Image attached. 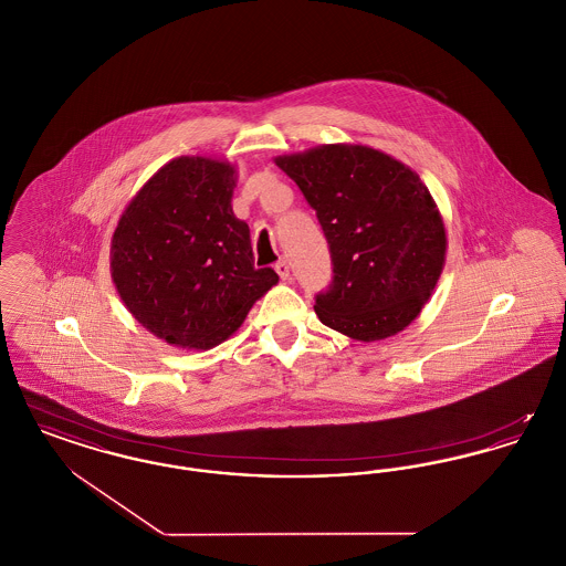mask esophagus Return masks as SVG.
<instances>
[{
    "mask_svg": "<svg viewBox=\"0 0 566 566\" xmlns=\"http://www.w3.org/2000/svg\"><path fill=\"white\" fill-rule=\"evenodd\" d=\"M275 271H277V275L286 282V280H291V265H289V261H277L275 263Z\"/></svg>",
    "mask_w": 566,
    "mask_h": 566,
    "instance_id": "1",
    "label": "esophagus"
}]
</instances>
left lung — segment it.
Instances as JSON below:
<instances>
[{"instance_id": "left-lung-1", "label": "left lung", "mask_w": 566, "mask_h": 566, "mask_svg": "<svg viewBox=\"0 0 566 566\" xmlns=\"http://www.w3.org/2000/svg\"><path fill=\"white\" fill-rule=\"evenodd\" d=\"M275 165L316 210L333 282L316 296L321 323L358 342L401 333L446 265V224L420 176L363 144H323Z\"/></svg>"}]
</instances>
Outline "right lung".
<instances>
[{
    "mask_svg": "<svg viewBox=\"0 0 566 566\" xmlns=\"http://www.w3.org/2000/svg\"><path fill=\"white\" fill-rule=\"evenodd\" d=\"M231 163L178 157L135 192L109 245L112 282L137 323L176 348L210 350L277 284L254 268L233 214Z\"/></svg>",
    "mask_w": 566,
    "mask_h": 566,
    "instance_id": "right-lung-1",
    "label": "right lung"
}]
</instances>
